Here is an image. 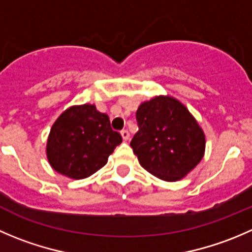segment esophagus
<instances>
[{
	"mask_svg": "<svg viewBox=\"0 0 252 252\" xmlns=\"http://www.w3.org/2000/svg\"><path fill=\"white\" fill-rule=\"evenodd\" d=\"M121 135H122V138H123L124 141L129 140V138H130V134H129V131L126 130V129L121 131Z\"/></svg>",
	"mask_w": 252,
	"mask_h": 252,
	"instance_id": "34e87169",
	"label": "esophagus"
}]
</instances>
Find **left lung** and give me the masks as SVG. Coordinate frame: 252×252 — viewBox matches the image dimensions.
Segmentation results:
<instances>
[{
	"label": "left lung",
	"instance_id": "8db88e82",
	"mask_svg": "<svg viewBox=\"0 0 252 252\" xmlns=\"http://www.w3.org/2000/svg\"><path fill=\"white\" fill-rule=\"evenodd\" d=\"M139 130L130 146L139 163L168 182L181 180L202 160L206 136L189 111L170 96H158L139 106Z\"/></svg>",
	"mask_w": 252,
	"mask_h": 252
}]
</instances>
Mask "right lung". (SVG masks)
Segmentation results:
<instances>
[{"label":"right lung","instance_id":"obj_1","mask_svg":"<svg viewBox=\"0 0 252 252\" xmlns=\"http://www.w3.org/2000/svg\"><path fill=\"white\" fill-rule=\"evenodd\" d=\"M121 143V134L111 128L107 114L94 104L72 106L51 126L46 156L59 173L81 180L103 167Z\"/></svg>","mask_w":252,"mask_h":252}]
</instances>
